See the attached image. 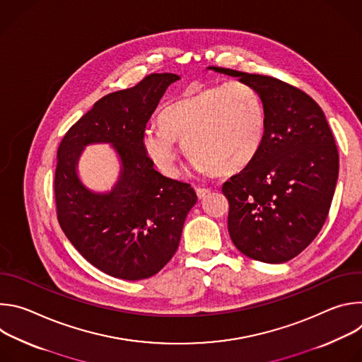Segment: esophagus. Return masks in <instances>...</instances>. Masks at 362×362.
<instances>
[{
  "instance_id": "esophagus-1",
  "label": "esophagus",
  "mask_w": 362,
  "mask_h": 362,
  "mask_svg": "<svg viewBox=\"0 0 362 362\" xmlns=\"http://www.w3.org/2000/svg\"><path fill=\"white\" fill-rule=\"evenodd\" d=\"M209 193H211V189H209V187H196V194H197L199 199L204 197L206 194H209Z\"/></svg>"
}]
</instances>
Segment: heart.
Wrapping results in <instances>:
<instances>
[{
	"mask_svg": "<svg viewBox=\"0 0 362 362\" xmlns=\"http://www.w3.org/2000/svg\"><path fill=\"white\" fill-rule=\"evenodd\" d=\"M261 95L245 83L233 81L187 94L168 106L162 127H147L141 146L163 175L176 176L179 148L192 156L197 172L230 175L246 168L259 151L265 136Z\"/></svg>",
	"mask_w": 362,
	"mask_h": 362,
	"instance_id": "heart-1",
	"label": "heart"
}]
</instances>
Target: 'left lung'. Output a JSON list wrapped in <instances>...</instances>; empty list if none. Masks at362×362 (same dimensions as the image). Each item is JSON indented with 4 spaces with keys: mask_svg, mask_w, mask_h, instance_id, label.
Wrapping results in <instances>:
<instances>
[{
    "mask_svg": "<svg viewBox=\"0 0 362 362\" xmlns=\"http://www.w3.org/2000/svg\"><path fill=\"white\" fill-rule=\"evenodd\" d=\"M208 69L252 86L265 110L256 158L222 186L230 239L255 261L288 262L327 221L339 169L332 132L317 101L302 90L269 76Z\"/></svg>",
    "mask_w": 362,
    "mask_h": 362,
    "instance_id": "8db88e82",
    "label": "left lung"
}]
</instances>
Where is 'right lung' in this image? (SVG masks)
Segmentation results:
<instances>
[{
    "mask_svg": "<svg viewBox=\"0 0 362 362\" xmlns=\"http://www.w3.org/2000/svg\"><path fill=\"white\" fill-rule=\"evenodd\" d=\"M180 77L153 73L132 88L100 98L63 137L54 194L59 223L86 261L110 276L140 281L158 274L177 250L185 219L197 202L189 183L153 169L141 134L166 88ZM109 142L121 159L110 192L97 194L78 177L83 147Z\"/></svg>",
    "mask_w": 362,
    "mask_h": 362,
    "instance_id": "obj_1",
    "label": "right lung"
}]
</instances>
